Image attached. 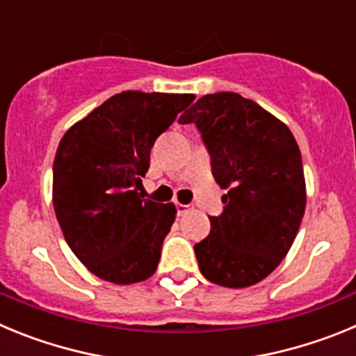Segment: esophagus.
Wrapping results in <instances>:
<instances>
[{"instance_id": "esophagus-1", "label": "esophagus", "mask_w": 356, "mask_h": 356, "mask_svg": "<svg viewBox=\"0 0 356 356\" xmlns=\"http://www.w3.org/2000/svg\"><path fill=\"white\" fill-rule=\"evenodd\" d=\"M188 205H181V203H176V213H178V216H184V213H187L188 212Z\"/></svg>"}]
</instances>
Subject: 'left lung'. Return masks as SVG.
I'll list each match as a JSON object with an SVG mask.
<instances>
[{"label":"left lung","instance_id":"1","mask_svg":"<svg viewBox=\"0 0 356 356\" xmlns=\"http://www.w3.org/2000/svg\"><path fill=\"white\" fill-rule=\"evenodd\" d=\"M196 124L216 181L228 188L210 234L194 246L201 275L229 289L271 275L291 250L307 193L294 135L262 106L235 92L207 94L184 115Z\"/></svg>","mask_w":356,"mask_h":356}]
</instances>
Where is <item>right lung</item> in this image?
<instances>
[{"label": "right lung", "mask_w": 356, "mask_h": 356, "mask_svg": "<svg viewBox=\"0 0 356 356\" xmlns=\"http://www.w3.org/2000/svg\"><path fill=\"white\" fill-rule=\"evenodd\" d=\"M193 94H115L62 137L53 162V207L78 260L97 278L137 284L156 271L172 203L139 188L151 147Z\"/></svg>", "instance_id": "right-lung-1"}]
</instances>
